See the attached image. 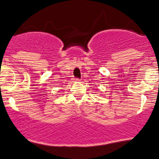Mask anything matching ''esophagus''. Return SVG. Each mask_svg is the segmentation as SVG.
<instances>
[{
  "label": "esophagus",
  "instance_id": "esophagus-1",
  "mask_svg": "<svg viewBox=\"0 0 159 159\" xmlns=\"http://www.w3.org/2000/svg\"><path fill=\"white\" fill-rule=\"evenodd\" d=\"M75 81H81V80H80L79 78H75Z\"/></svg>",
  "mask_w": 159,
  "mask_h": 159
}]
</instances>
